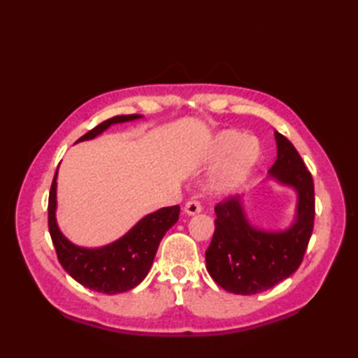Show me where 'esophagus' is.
I'll use <instances>...</instances> for the list:
<instances>
[{
    "mask_svg": "<svg viewBox=\"0 0 358 358\" xmlns=\"http://www.w3.org/2000/svg\"><path fill=\"white\" fill-rule=\"evenodd\" d=\"M200 212H201V204H200V201L191 200V201H187V203L185 204V214H187V215H195V214H200Z\"/></svg>",
    "mask_w": 358,
    "mask_h": 358,
    "instance_id": "34e87169",
    "label": "esophagus"
}]
</instances>
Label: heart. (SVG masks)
Returning <instances> with one entry per match:
<instances>
[{"label":"heart","mask_w":358,"mask_h":358,"mask_svg":"<svg viewBox=\"0 0 358 358\" xmlns=\"http://www.w3.org/2000/svg\"><path fill=\"white\" fill-rule=\"evenodd\" d=\"M262 158V144L235 129H224L210 138L199 155V163L218 169L212 175L209 189L215 195L232 194L245 183Z\"/></svg>","instance_id":"heart-1"}]
</instances>
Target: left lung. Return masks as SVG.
Returning a JSON list of instances; mask_svg holds the SVG:
<instances>
[{"label":"left lung","mask_w":358,"mask_h":358,"mask_svg":"<svg viewBox=\"0 0 358 358\" xmlns=\"http://www.w3.org/2000/svg\"><path fill=\"white\" fill-rule=\"evenodd\" d=\"M277 159L268 180L292 187L295 215L283 231L254 226L243 196L215 206V232L206 250V269L224 291L240 295L260 294L291 277L301 264L314 229L315 200L313 175L286 136L273 132Z\"/></svg>","instance_id":"8db88e82"}]
</instances>
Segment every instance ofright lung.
Wrapping results in <instances>:
<instances>
[{
    "mask_svg": "<svg viewBox=\"0 0 358 358\" xmlns=\"http://www.w3.org/2000/svg\"><path fill=\"white\" fill-rule=\"evenodd\" d=\"M143 115H120L103 121L77 141L94 140L113 124L127 123ZM57 177H53L49 194V232L55 246L58 262L80 285L101 294L131 291L146 278L164 234L178 222L180 206L162 208L144 215L123 237L100 248H83L64 237L57 223Z\"/></svg>",
    "mask_w": 358,
    "mask_h": 358,
    "instance_id": "1",
    "label": "right lung"
}]
</instances>
